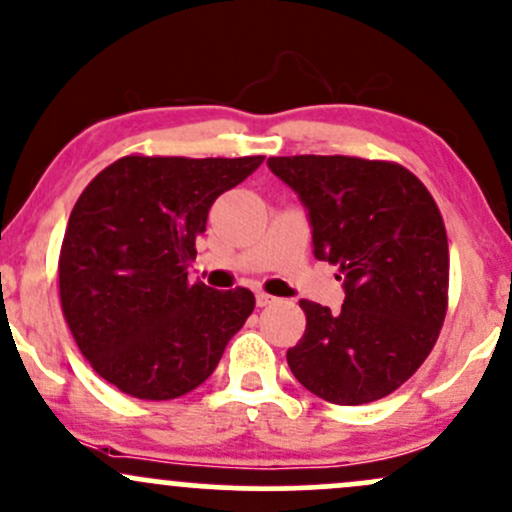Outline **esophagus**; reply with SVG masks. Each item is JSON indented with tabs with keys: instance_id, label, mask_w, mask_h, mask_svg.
Wrapping results in <instances>:
<instances>
[{
	"instance_id": "1",
	"label": "esophagus",
	"mask_w": 512,
	"mask_h": 512,
	"mask_svg": "<svg viewBox=\"0 0 512 512\" xmlns=\"http://www.w3.org/2000/svg\"><path fill=\"white\" fill-rule=\"evenodd\" d=\"M255 301H257V305H260V308H267V305L274 303V296H269V293H264V291H257Z\"/></svg>"
}]
</instances>
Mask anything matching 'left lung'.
Masks as SVG:
<instances>
[{
  "label": "left lung",
  "instance_id": "obj_1",
  "mask_svg": "<svg viewBox=\"0 0 512 512\" xmlns=\"http://www.w3.org/2000/svg\"><path fill=\"white\" fill-rule=\"evenodd\" d=\"M267 166L301 199L313 255L337 264L346 293L339 313L303 298L291 373L332 404L387 397L431 354L448 310V236L431 192L387 161L274 156Z\"/></svg>",
  "mask_w": 512,
  "mask_h": 512
}]
</instances>
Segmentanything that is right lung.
Returning <instances> with one entry per match:
<instances>
[{"mask_svg":"<svg viewBox=\"0 0 512 512\" xmlns=\"http://www.w3.org/2000/svg\"><path fill=\"white\" fill-rule=\"evenodd\" d=\"M264 156H125L76 199L60 252V301L93 370L137 399H175L219 366L255 296L187 281L216 197Z\"/></svg>","mask_w":512,"mask_h":512,"instance_id":"obj_1","label":"right lung"}]
</instances>
